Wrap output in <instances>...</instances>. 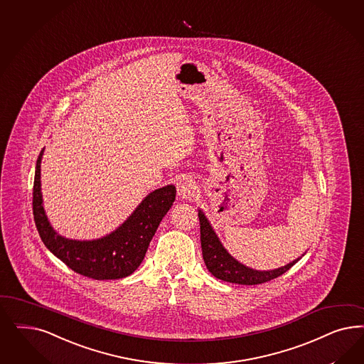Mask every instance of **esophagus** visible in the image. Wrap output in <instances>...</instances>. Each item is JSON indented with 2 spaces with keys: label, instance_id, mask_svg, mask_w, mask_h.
<instances>
[{
  "label": "esophagus",
  "instance_id": "obj_1",
  "mask_svg": "<svg viewBox=\"0 0 364 364\" xmlns=\"http://www.w3.org/2000/svg\"><path fill=\"white\" fill-rule=\"evenodd\" d=\"M196 190H197V183L191 178H182L176 183V191L181 198L191 200L196 194Z\"/></svg>",
  "mask_w": 364,
  "mask_h": 364
}]
</instances>
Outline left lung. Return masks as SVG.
I'll return each mask as SVG.
<instances>
[{
  "instance_id": "left-lung-1",
  "label": "left lung",
  "mask_w": 364,
  "mask_h": 364,
  "mask_svg": "<svg viewBox=\"0 0 364 364\" xmlns=\"http://www.w3.org/2000/svg\"><path fill=\"white\" fill-rule=\"evenodd\" d=\"M198 218L200 225V247L202 256L206 264V268L211 274L223 282L241 284V285H257L262 282H270L287 270L291 269L294 264L301 257L296 258L292 262L284 265L282 268L273 270H256L245 267L238 262L235 257L229 255V252L223 247L218 235H215L209 220L198 210ZM304 256V255H303Z\"/></svg>"
}]
</instances>
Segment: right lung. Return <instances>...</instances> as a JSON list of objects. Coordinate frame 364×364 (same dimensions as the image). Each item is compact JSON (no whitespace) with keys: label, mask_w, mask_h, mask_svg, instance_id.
<instances>
[{"label":"right lung","mask_w":364,"mask_h":364,"mask_svg":"<svg viewBox=\"0 0 364 364\" xmlns=\"http://www.w3.org/2000/svg\"><path fill=\"white\" fill-rule=\"evenodd\" d=\"M43 154L44 149L36 164L33 217L44 245L70 269L94 280H117L134 273L146 256L162 218L176 200V186L167 185L151 191L112 233L90 241L70 240L50 226L43 206L40 181Z\"/></svg>","instance_id":"obj_1"}]
</instances>
